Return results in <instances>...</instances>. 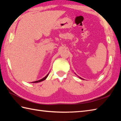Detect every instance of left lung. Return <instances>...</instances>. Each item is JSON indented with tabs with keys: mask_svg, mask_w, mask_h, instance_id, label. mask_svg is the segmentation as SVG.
Wrapping results in <instances>:
<instances>
[{
	"mask_svg": "<svg viewBox=\"0 0 121 121\" xmlns=\"http://www.w3.org/2000/svg\"><path fill=\"white\" fill-rule=\"evenodd\" d=\"M79 78H81V79H83V80H84V79H83V78H81V77H79Z\"/></svg>",
	"mask_w": 121,
	"mask_h": 121,
	"instance_id": "obj_1",
	"label": "left lung"
}]
</instances>
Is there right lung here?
<instances>
[{
    "label": "right lung",
    "mask_w": 121,
    "mask_h": 121,
    "mask_svg": "<svg viewBox=\"0 0 121 121\" xmlns=\"http://www.w3.org/2000/svg\"><path fill=\"white\" fill-rule=\"evenodd\" d=\"M48 75H49V73H48V74H47V75H46V76H45L44 78H43L42 79H39V80H38V81H35V82H32V83H39V82H42V81H44V80H45V79H46V78H47V76H48Z\"/></svg>",
    "instance_id": "obj_1"
}]
</instances>
